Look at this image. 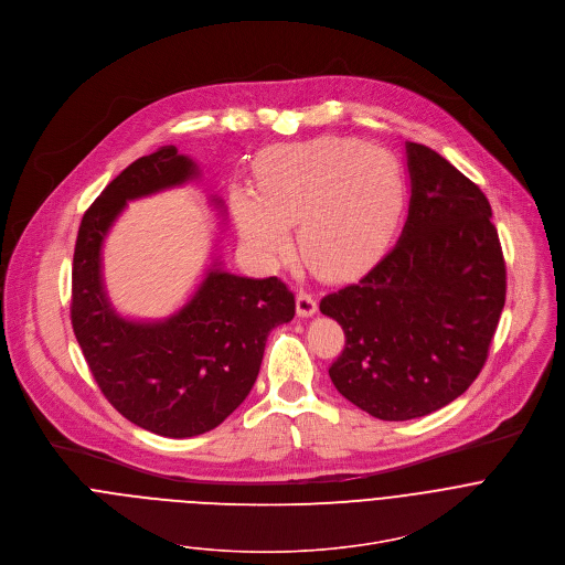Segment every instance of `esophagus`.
Wrapping results in <instances>:
<instances>
[{
    "label": "esophagus",
    "instance_id": "esophagus-1",
    "mask_svg": "<svg viewBox=\"0 0 565 565\" xmlns=\"http://www.w3.org/2000/svg\"><path fill=\"white\" fill-rule=\"evenodd\" d=\"M317 312V299L308 290H299L297 295V315L299 317H312Z\"/></svg>",
    "mask_w": 565,
    "mask_h": 565
}]
</instances>
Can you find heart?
I'll return each instance as SVG.
<instances>
[{
    "instance_id": "1",
    "label": "heart",
    "mask_w": 565,
    "mask_h": 565,
    "mask_svg": "<svg viewBox=\"0 0 565 565\" xmlns=\"http://www.w3.org/2000/svg\"><path fill=\"white\" fill-rule=\"evenodd\" d=\"M257 184L231 189L246 244L277 262L299 248L321 277L341 279L370 266L387 248L401 215L403 178L396 160L354 138H317L268 149Z\"/></svg>"
}]
</instances>
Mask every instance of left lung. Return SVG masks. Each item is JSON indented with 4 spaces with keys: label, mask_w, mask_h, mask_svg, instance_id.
Masks as SVG:
<instances>
[{
    "label": "left lung",
    "mask_w": 565,
    "mask_h": 565,
    "mask_svg": "<svg viewBox=\"0 0 565 565\" xmlns=\"http://www.w3.org/2000/svg\"><path fill=\"white\" fill-rule=\"evenodd\" d=\"M409 213L394 248L321 299L345 348L330 379L359 409L412 420L482 372L507 301V262L482 189L438 151L407 142Z\"/></svg>",
    "instance_id": "8db88e82"
}]
</instances>
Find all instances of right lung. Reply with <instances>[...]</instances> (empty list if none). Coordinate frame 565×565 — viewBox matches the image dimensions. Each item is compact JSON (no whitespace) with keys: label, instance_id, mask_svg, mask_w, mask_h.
<instances>
[{"label":"right lung","instance_id":"1","mask_svg":"<svg viewBox=\"0 0 565 565\" xmlns=\"http://www.w3.org/2000/svg\"><path fill=\"white\" fill-rule=\"evenodd\" d=\"M195 173L173 145L131 162L85 211L72 259L70 319L96 385L129 423L164 438L200 436L224 423L253 390L270 330L295 317V295L281 279L220 268L167 321L136 323L111 310L100 279V244L111 222L127 200Z\"/></svg>","mask_w":565,"mask_h":565}]
</instances>
